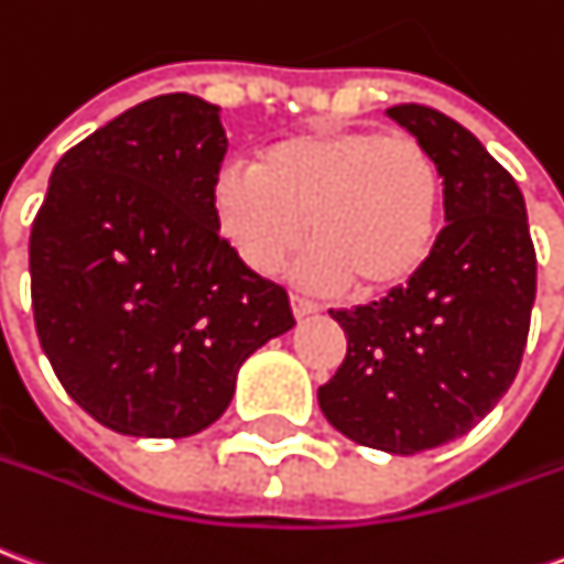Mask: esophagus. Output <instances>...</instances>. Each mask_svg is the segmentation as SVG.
<instances>
[{"label": "esophagus", "instance_id": "esophagus-1", "mask_svg": "<svg viewBox=\"0 0 564 564\" xmlns=\"http://www.w3.org/2000/svg\"><path fill=\"white\" fill-rule=\"evenodd\" d=\"M290 305H293V314L295 317H311V314H317L321 305L317 302H311L305 295H290Z\"/></svg>", "mask_w": 564, "mask_h": 564}]
</instances>
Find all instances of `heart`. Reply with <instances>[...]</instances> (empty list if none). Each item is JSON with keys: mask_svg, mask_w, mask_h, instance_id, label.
Wrapping results in <instances>:
<instances>
[{"mask_svg": "<svg viewBox=\"0 0 564 564\" xmlns=\"http://www.w3.org/2000/svg\"><path fill=\"white\" fill-rule=\"evenodd\" d=\"M214 214L231 250L269 274L305 235L314 243L295 278L314 290L357 283L360 293L403 290L431 262L443 216V176L409 133L321 128L269 145L256 167L226 164Z\"/></svg>", "mask_w": 564, "mask_h": 564, "instance_id": "obj_1", "label": "heart"}]
</instances>
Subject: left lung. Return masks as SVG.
I'll list each match as a JSON object with an SVG mask.
<instances>
[{
  "label": "left lung",
  "instance_id": "obj_1",
  "mask_svg": "<svg viewBox=\"0 0 564 564\" xmlns=\"http://www.w3.org/2000/svg\"><path fill=\"white\" fill-rule=\"evenodd\" d=\"M388 116L436 161L448 226L403 290L329 311L348 354L317 403L354 443L415 455L464 436L513 384L538 256L522 192L474 133L431 106L400 104Z\"/></svg>",
  "mask_w": 564,
  "mask_h": 564
}]
</instances>
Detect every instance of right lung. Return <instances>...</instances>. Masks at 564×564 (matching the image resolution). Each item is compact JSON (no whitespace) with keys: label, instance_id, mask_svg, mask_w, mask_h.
<instances>
[{"label":"right lung","instance_id":"obj_1","mask_svg":"<svg viewBox=\"0 0 564 564\" xmlns=\"http://www.w3.org/2000/svg\"><path fill=\"white\" fill-rule=\"evenodd\" d=\"M219 106L161 94L73 145L30 231L35 333L66 393L124 436L180 440L231 403L243 360L293 329L214 214Z\"/></svg>","mask_w":564,"mask_h":564}]
</instances>
